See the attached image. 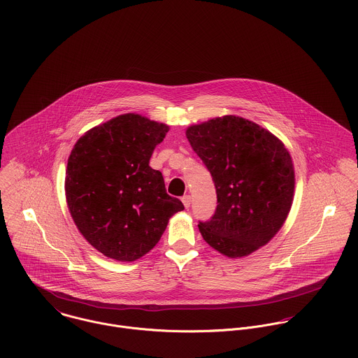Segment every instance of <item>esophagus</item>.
<instances>
[{
    "label": "esophagus",
    "instance_id": "esophagus-1",
    "mask_svg": "<svg viewBox=\"0 0 358 358\" xmlns=\"http://www.w3.org/2000/svg\"><path fill=\"white\" fill-rule=\"evenodd\" d=\"M182 203H183V205H185L186 208H189L190 204H192V196H189V194L183 196V197H182Z\"/></svg>",
    "mask_w": 358,
    "mask_h": 358
}]
</instances>
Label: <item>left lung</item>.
<instances>
[{"mask_svg":"<svg viewBox=\"0 0 358 358\" xmlns=\"http://www.w3.org/2000/svg\"><path fill=\"white\" fill-rule=\"evenodd\" d=\"M186 136L210 172L217 205L199 229L229 257L250 255L282 227L294 201L289 152L271 132L237 115L192 125Z\"/></svg>","mask_w":358,"mask_h":358,"instance_id":"1","label":"left lung"}]
</instances>
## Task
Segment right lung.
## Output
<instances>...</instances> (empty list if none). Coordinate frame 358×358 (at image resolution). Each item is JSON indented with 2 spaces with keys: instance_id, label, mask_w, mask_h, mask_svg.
I'll return each instance as SVG.
<instances>
[{
  "instance_id": "1",
  "label": "right lung",
  "mask_w": 358,
  "mask_h": 358,
  "mask_svg": "<svg viewBox=\"0 0 358 358\" xmlns=\"http://www.w3.org/2000/svg\"><path fill=\"white\" fill-rule=\"evenodd\" d=\"M168 125L128 113L111 118L74 145L66 169V200L84 238L103 255L132 262L159 241L180 200L166 194L149 162Z\"/></svg>"
}]
</instances>
